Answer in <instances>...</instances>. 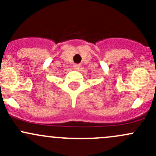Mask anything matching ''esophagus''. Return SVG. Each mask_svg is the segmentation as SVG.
<instances>
[{
  "mask_svg": "<svg viewBox=\"0 0 156 156\" xmlns=\"http://www.w3.org/2000/svg\"><path fill=\"white\" fill-rule=\"evenodd\" d=\"M73 67L75 70H78L80 69V67H81V65L80 64H74Z\"/></svg>",
  "mask_w": 156,
  "mask_h": 156,
  "instance_id": "34e87169",
  "label": "esophagus"
}]
</instances>
